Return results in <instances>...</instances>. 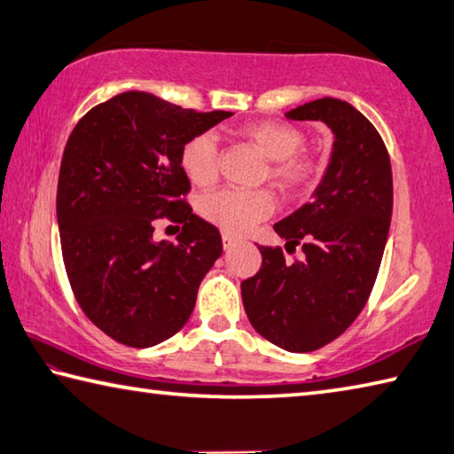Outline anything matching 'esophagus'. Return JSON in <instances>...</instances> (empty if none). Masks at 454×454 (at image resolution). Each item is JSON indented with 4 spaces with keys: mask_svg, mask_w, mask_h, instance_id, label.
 Returning <instances> with one entry per match:
<instances>
[{
    "mask_svg": "<svg viewBox=\"0 0 454 454\" xmlns=\"http://www.w3.org/2000/svg\"><path fill=\"white\" fill-rule=\"evenodd\" d=\"M238 242V238H234V236H230V234H224L222 236V244H224V250H230L232 248V246Z\"/></svg>",
    "mask_w": 454,
    "mask_h": 454,
    "instance_id": "obj_1",
    "label": "esophagus"
}]
</instances>
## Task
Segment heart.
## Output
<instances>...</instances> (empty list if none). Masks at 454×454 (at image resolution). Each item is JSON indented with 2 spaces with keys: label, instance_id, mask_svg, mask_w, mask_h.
Instances as JSON below:
<instances>
[{
  "label": "heart",
  "instance_id": "heart-1",
  "mask_svg": "<svg viewBox=\"0 0 454 454\" xmlns=\"http://www.w3.org/2000/svg\"><path fill=\"white\" fill-rule=\"evenodd\" d=\"M238 136L270 160L266 176L284 194H298L318 182L325 166L304 152L301 128L280 120H262L244 126ZM220 150L212 134L188 137L180 150V166L194 186H210L218 176ZM198 210L226 234H244L274 212L268 190H220L200 200Z\"/></svg>",
  "mask_w": 454,
  "mask_h": 454
}]
</instances>
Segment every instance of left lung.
Segmentation results:
<instances>
[{"mask_svg": "<svg viewBox=\"0 0 454 454\" xmlns=\"http://www.w3.org/2000/svg\"><path fill=\"white\" fill-rule=\"evenodd\" d=\"M320 120L334 145L314 200L276 222L280 246H258L262 266L242 280L250 325L276 347L312 352L340 336L371 296L393 214V170L380 134L356 107L336 98L314 99L286 114Z\"/></svg>", "mask_w": 454, "mask_h": 454, "instance_id": "left-lung-1", "label": "left lung"}]
</instances>
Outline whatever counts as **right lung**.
Wrapping results in <instances>:
<instances>
[{
    "label": "right lung",
    "mask_w": 454,
    "mask_h": 454,
    "mask_svg": "<svg viewBox=\"0 0 454 454\" xmlns=\"http://www.w3.org/2000/svg\"><path fill=\"white\" fill-rule=\"evenodd\" d=\"M230 116L124 91L70 134L56 202L61 256L82 310L120 344L148 348L178 333L222 254L218 228L186 202L180 150ZM162 217L184 224L176 245L153 242Z\"/></svg>",
    "instance_id": "add662e5"
}]
</instances>
